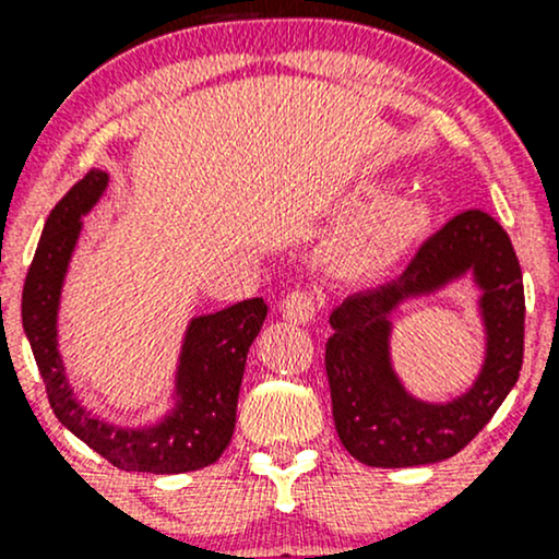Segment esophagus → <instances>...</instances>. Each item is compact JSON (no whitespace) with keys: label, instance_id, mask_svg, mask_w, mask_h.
<instances>
[{"label":"esophagus","instance_id":"34e87169","mask_svg":"<svg viewBox=\"0 0 559 559\" xmlns=\"http://www.w3.org/2000/svg\"><path fill=\"white\" fill-rule=\"evenodd\" d=\"M318 307V297L312 292H292L284 301H281V316H284L288 323L305 325L316 318Z\"/></svg>","mask_w":559,"mask_h":559}]
</instances>
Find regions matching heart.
<instances>
[{
  "instance_id": "obj_1",
  "label": "heart",
  "mask_w": 559,
  "mask_h": 559,
  "mask_svg": "<svg viewBox=\"0 0 559 559\" xmlns=\"http://www.w3.org/2000/svg\"><path fill=\"white\" fill-rule=\"evenodd\" d=\"M383 183H362L346 197L349 207L376 202ZM431 223V207L418 194H396L381 199L373 207L344 228L329 252L331 271L349 281H373L389 273L404 254L423 239Z\"/></svg>"
}]
</instances>
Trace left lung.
I'll return each mask as SVG.
<instances>
[{
	"label": "left lung",
	"instance_id": "8db88e82",
	"mask_svg": "<svg viewBox=\"0 0 559 559\" xmlns=\"http://www.w3.org/2000/svg\"><path fill=\"white\" fill-rule=\"evenodd\" d=\"M471 272L481 288L485 368L465 395L444 405L415 401L390 368V316ZM523 273L510 236L484 210H465L423 241L396 281L352 294L331 312L325 344L333 423L355 460L373 467L431 465L476 439L515 386L523 365Z\"/></svg>",
	"mask_w": 559,
	"mask_h": 559
}]
</instances>
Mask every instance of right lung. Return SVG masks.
I'll return each instance as SVG.
<instances>
[{"label":"right lung","mask_w":559,"mask_h":559,"mask_svg":"<svg viewBox=\"0 0 559 559\" xmlns=\"http://www.w3.org/2000/svg\"><path fill=\"white\" fill-rule=\"evenodd\" d=\"M107 181V173L88 170L49 213L25 275L23 331L57 420L83 444L120 471L155 476L199 471L213 465L230 444L247 352L262 329L267 305L254 297L191 320L178 357L176 404L155 426L120 428L94 418L68 383L57 349V310L62 281L81 236V217L99 202Z\"/></svg>","instance_id":"obj_1"}]
</instances>
